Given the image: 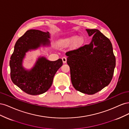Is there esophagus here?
<instances>
[{
  "label": "esophagus",
  "mask_w": 129,
  "mask_h": 129,
  "mask_svg": "<svg viewBox=\"0 0 129 129\" xmlns=\"http://www.w3.org/2000/svg\"><path fill=\"white\" fill-rule=\"evenodd\" d=\"M62 61H63V63H66V62H67V58H66V57H63L62 58Z\"/></svg>",
  "instance_id": "obj_1"
}]
</instances>
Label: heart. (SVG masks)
<instances>
[{"label": "heart", "instance_id": "1", "mask_svg": "<svg viewBox=\"0 0 129 129\" xmlns=\"http://www.w3.org/2000/svg\"><path fill=\"white\" fill-rule=\"evenodd\" d=\"M84 39L83 37L72 36L61 39L58 42V45L61 47L66 48L72 45V47L73 49H76L82 45Z\"/></svg>", "mask_w": 129, "mask_h": 129}]
</instances>
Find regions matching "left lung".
I'll return each mask as SVG.
<instances>
[{
    "mask_svg": "<svg viewBox=\"0 0 129 129\" xmlns=\"http://www.w3.org/2000/svg\"><path fill=\"white\" fill-rule=\"evenodd\" d=\"M90 44L66 53L72 83L77 90L93 95L112 79L116 58L111 41L97 29H87Z\"/></svg>",
    "mask_w": 129,
    "mask_h": 129,
    "instance_id": "8db88e82",
    "label": "left lung"
}]
</instances>
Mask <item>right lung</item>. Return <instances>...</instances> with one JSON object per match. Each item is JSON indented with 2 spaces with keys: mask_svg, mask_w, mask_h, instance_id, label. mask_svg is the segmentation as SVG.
<instances>
[{
  "mask_svg": "<svg viewBox=\"0 0 129 129\" xmlns=\"http://www.w3.org/2000/svg\"><path fill=\"white\" fill-rule=\"evenodd\" d=\"M48 38V32L30 29L26 31L15 44L10 61L11 79L14 84L28 94L37 95L47 91L51 87L55 73L63 64L61 58L50 61L45 57H40L30 71L23 67L22 60L26 53L36 49L41 45L49 46Z\"/></svg>",
  "mask_w": 129,
  "mask_h": 129,
  "instance_id": "obj_1",
  "label": "right lung"
}]
</instances>
